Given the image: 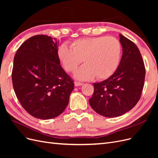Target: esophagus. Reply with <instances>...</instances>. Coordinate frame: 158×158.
Returning <instances> with one entry per match:
<instances>
[{
	"instance_id": "esophagus-1",
	"label": "esophagus",
	"mask_w": 158,
	"mask_h": 158,
	"mask_svg": "<svg viewBox=\"0 0 158 158\" xmlns=\"http://www.w3.org/2000/svg\"><path fill=\"white\" fill-rule=\"evenodd\" d=\"M83 85V83L78 82H74V85L75 86H81Z\"/></svg>"
}]
</instances>
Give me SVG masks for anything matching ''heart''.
Listing matches in <instances>:
<instances>
[{
  "mask_svg": "<svg viewBox=\"0 0 158 158\" xmlns=\"http://www.w3.org/2000/svg\"><path fill=\"white\" fill-rule=\"evenodd\" d=\"M71 47L62 44L57 50V56L64 69L68 72L74 70V78L90 80L97 76L106 79L118 68L121 56V43L113 37H90L81 38L71 43Z\"/></svg>",
  "mask_w": 158,
  "mask_h": 158,
  "instance_id": "heart-1",
  "label": "heart"
}]
</instances>
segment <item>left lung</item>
I'll return each mask as SVG.
<instances>
[{
  "label": "left lung",
  "mask_w": 158,
  "mask_h": 158,
  "mask_svg": "<svg viewBox=\"0 0 158 158\" xmlns=\"http://www.w3.org/2000/svg\"><path fill=\"white\" fill-rule=\"evenodd\" d=\"M119 37L123 55L118 68L109 78L94 83L89 99L94 111L106 117L121 116L131 110L139 101L144 84L146 70L139 49L126 37Z\"/></svg>",
  "instance_id": "obj_1"
}]
</instances>
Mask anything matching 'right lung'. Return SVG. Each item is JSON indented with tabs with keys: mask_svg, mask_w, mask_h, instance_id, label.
Wrapping results in <instances>:
<instances>
[{
	"mask_svg": "<svg viewBox=\"0 0 158 158\" xmlns=\"http://www.w3.org/2000/svg\"><path fill=\"white\" fill-rule=\"evenodd\" d=\"M59 43L51 36H33L19 47L14 59V92L22 106L37 118L47 120L60 115L74 88L60 65Z\"/></svg>",
	"mask_w": 158,
	"mask_h": 158,
	"instance_id": "right-lung-1",
	"label": "right lung"
}]
</instances>
